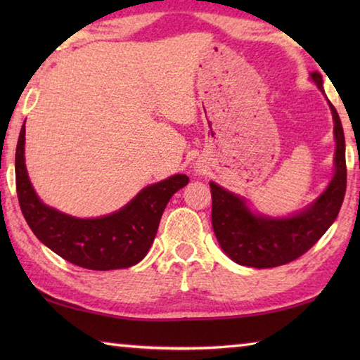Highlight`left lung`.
<instances>
[{"instance_id": "8db88e82", "label": "left lung", "mask_w": 360, "mask_h": 360, "mask_svg": "<svg viewBox=\"0 0 360 360\" xmlns=\"http://www.w3.org/2000/svg\"><path fill=\"white\" fill-rule=\"evenodd\" d=\"M311 81L326 96L319 72ZM333 117V176L314 202L285 217L260 214L240 197L216 182H210L211 222L222 251L238 265L273 268L295 260L318 243L337 219L346 192L345 133L337 109L326 96Z\"/></svg>"}]
</instances>
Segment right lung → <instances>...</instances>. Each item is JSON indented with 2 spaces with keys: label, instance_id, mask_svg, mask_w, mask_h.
<instances>
[{
  "label": "right lung",
  "instance_id": "1",
  "mask_svg": "<svg viewBox=\"0 0 360 360\" xmlns=\"http://www.w3.org/2000/svg\"><path fill=\"white\" fill-rule=\"evenodd\" d=\"M186 174H173L144 187L111 214L81 219L41 202L25 165V124L15 149V184L20 210L42 245L60 257L89 270H117L141 262L154 243L169 198L187 186Z\"/></svg>",
  "mask_w": 360,
  "mask_h": 360
}]
</instances>
